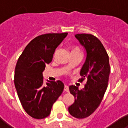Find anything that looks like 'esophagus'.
Masks as SVG:
<instances>
[{
    "label": "esophagus",
    "instance_id": "obj_1",
    "mask_svg": "<svg viewBox=\"0 0 128 128\" xmlns=\"http://www.w3.org/2000/svg\"><path fill=\"white\" fill-rule=\"evenodd\" d=\"M64 91L67 92H69L68 86H67V85H65V86H64Z\"/></svg>",
    "mask_w": 128,
    "mask_h": 128
}]
</instances>
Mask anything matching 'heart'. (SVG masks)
<instances>
[{
  "label": "heart",
  "instance_id": "heart-1",
  "mask_svg": "<svg viewBox=\"0 0 128 128\" xmlns=\"http://www.w3.org/2000/svg\"><path fill=\"white\" fill-rule=\"evenodd\" d=\"M80 50V49H79L78 48L75 47V48H73V50H72V51H73V50Z\"/></svg>",
  "mask_w": 128,
  "mask_h": 128
}]
</instances>
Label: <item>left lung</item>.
<instances>
[{
  "label": "left lung",
  "instance_id": "1",
  "mask_svg": "<svg viewBox=\"0 0 128 128\" xmlns=\"http://www.w3.org/2000/svg\"><path fill=\"white\" fill-rule=\"evenodd\" d=\"M75 36L86 51L80 75L82 82L85 79L87 82L80 90L77 86H69L75 102L68 107V112L75 118H84L92 114L101 104L107 89L110 67L108 55L97 38L86 34Z\"/></svg>",
  "mask_w": 128,
  "mask_h": 128
}]
</instances>
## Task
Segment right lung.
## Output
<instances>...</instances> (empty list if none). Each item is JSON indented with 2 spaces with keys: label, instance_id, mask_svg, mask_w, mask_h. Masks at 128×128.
I'll list each match as a JSON object with an SVG mask.
<instances>
[{
  "label": "right lung",
  "instance_id": "obj_1",
  "mask_svg": "<svg viewBox=\"0 0 128 128\" xmlns=\"http://www.w3.org/2000/svg\"><path fill=\"white\" fill-rule=\"evenodd\" d=\"M67 35L46 34L36 37L18 58L14 84L24 110L33 118L42 119L49 115L53 104L63 92L64 85L61 81L44 84L42 72Z\"/></svg>",
  "mask_w": 128,
  "mask_h": 128
}]
</instances>
